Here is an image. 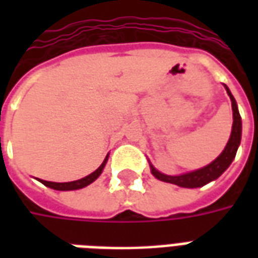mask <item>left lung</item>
<instances>
[{"label":"left lung","instance_id":"1","mask_svg":"<svg viewBox=\"0 0 258 258\" xmlns=\"http://www.w3.org/2000/svg\"><path fill=\"white\" fill-rule=\"evenodd\" d=\"M225 90H227L228 95L231 98V103H232V110H233V124H232V133L229 137L225 149L222 151L220 156L217 157L214 162H211L209 166L192 171V173L182 174V175H166L157 171L156 168L153 167L151 164L152 174L160 181L164 182H170V184L178 185L182 188H199L203 185L209 184L213 179H217L221 175L228 167L229 164L232 163V160L236 156V151H238V146L240 144V137H242V120H240V114L238 112V106H236V101L231 94V91L228 90V87L225 85Z\"/></svg>","mask_w":258,"mask_h":258}]
</instances>
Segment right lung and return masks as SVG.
I'll return each mask as SVG.
<instances>
[{"instance_id":"add662e5","label":"right lung","mask_w":258,"mask_h":258,"mask_svg":"<svg viewBox=\"0 0 258 258\" xmlns=\"http://www.w3.org/2000/svg\"><path fill=\"white\" fill-rule=\"evenodd\" d=\"M107 162V156L106 159L103 160L99 167L96 168L95 171L90 175H87L84 178L81 179H77V181H72V182H51V181H44V179H40L42 184L48 186V188H52V189H56V190H74V189H81V188H84L87 185H90L91 182H94L99 175H101L102 170L105 167V164Z\"/></svg>"}]
</instances>
